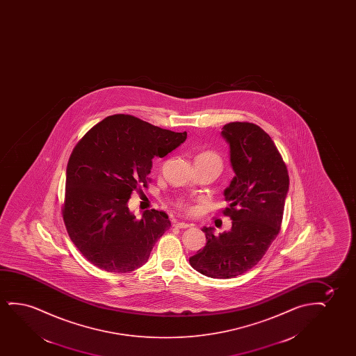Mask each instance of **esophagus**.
Here are the masks:
<instances>
[{"mask_svg": "<svg viewBox=\"0 0 356 356\" xmlns=\"http://www.w3.org/2000/svg\"><path fill=\"white\" fill-rule=\"evenodd\" d=\"M174 226L177 227V229H188V227H191L190 224H187V222H179V221H176Z\"/></svg>", "mask_w": 356, "mask_h": 356, "instance_id": "esophagus-1", "label": "esophagus"}]
</instances>
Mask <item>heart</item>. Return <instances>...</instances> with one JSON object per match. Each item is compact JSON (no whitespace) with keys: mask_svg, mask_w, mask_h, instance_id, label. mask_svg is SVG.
<instances>
[{"mask_svg":"<svg viewBox=\"0 0 356 356\" xmlns=\"http://www.w3.org/2000/svg\"><path fill=\"white\" fill-rule=\"evenodd\" d=\"M195 161H215V163H219L221 164V159H220V156L214 153V152H202L200 153L198 156H195ZM180 207H185V205L180 203Z\"/></svg>","mask_w":356,"mask_h":356,"instance_id":"1","label":"heart"}]
</instances>
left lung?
<instances>
[{
  "label": "left lung",
  "instance_id": "1",
  "mask_svg": "<svg viewBox=\"0 0 356 356\" xmlns=\"http://www.w3.org/2000/svg\"><path fill=\"white\" fill-rule=\"evenodd\" d=\"M221 136L234 172L224 191L229 203L224 214L232 219V227L219 236L214 227H203L207 244L190 264L208 277L232 278L255 266L277 237L289 176L271 137L258 125L229 122Z\"/></svg>",
  "mask_w": 356,
  "mask_h": 356
}]
</instances>
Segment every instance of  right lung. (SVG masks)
Instances as JSON below:
<instances>
[{
	"mask_svg": "<svg viewBox=\"0 0 356 356\" xmlns=\"http://www.w3.org/2000/svg\"><path fill=\"white\" fill-rule=\"evenodd\" d=\"M187 132L153 127L131 115H112L81 138L67 165L63 220L83 257L108 273L141 268L170 220L164 211H145L141 219L127 202L147 186L152 159L181 146Z\"/></svg>",
	"mask_w": 356,
	"mask_h": 356,
	"instance_id": "add662e5",
	"label": "right lung"
}]
</instances>
